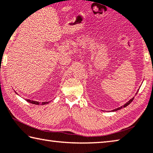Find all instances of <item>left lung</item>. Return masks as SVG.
Masks as SVG:
<instances>
[{
  "instance_id": "obj_1",
  "label": "left lung",
  "mask_w": 153,
  "mask_h": 153,
  "mask_svg": "<svg viewBox=\"0 0 153 153\" xmlns=\"http://www.w3.org/2000/svg\"><path fill=\"white\" fill-rule=\"evenodd\" d=\"M138 91H139V90H138ZM137 94V93H136ZM133 99H134V97H133L132 99H131L129 101H128L127 103H125L124 105H123V106H120V107H119V108H116V109H115V110H111L112 111H117V110H120V109H122L123 108H125V107H127V106L128 105H129V104L132 102L133 101Z\"/></svg>"
}]
</instances>
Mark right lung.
<instances>
[{"mask_svg": "<svg viewBox=\"0 0 153 153\" xmlns=\"http://www.w3.org/2000/svg\"><path fill=\"white\" fill-rule=\"evenodd\" d=\"M15 93L17 94L16 92L15 91ZM26 101H28V102L30 103H33V104H35V105H39V101H31L30 99H26ZM49 103V101H48V102H42V105H45V104H48Z\"/></svg>", "mask_w": 153, "mask_h": 153, "instance_id": "1", "label": "right lung"}]
</instances>
